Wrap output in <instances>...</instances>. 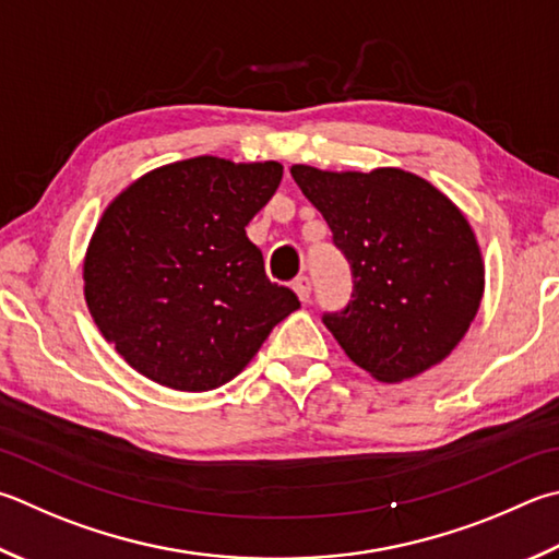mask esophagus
Listing matches in <instances>:
<instances>
[{
	"instance_id": "obj_1",
	"label": "esophagus",
	"mask_w": 559,
	"mask_h": 559,
	"mask_svg": "<svg viewBox=\"0 0 559 559\" xmlns=\"http://www.w3.org/2000/svg\"><path fill=\"white\" fill-rule=\"evenodd\" d=\"M293 290L298 293V298H300L302 302H308V300H310V290H312L310 278H308V276H298L296 281H293Z\"/></svg>"
}]
</instances>
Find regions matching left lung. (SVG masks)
Instances as JSON below:
<instances>
[{
	"label": "left lung",
	"mask_w": 559,
	"mask_h": 559,
	"mask_svg": "<svg viewBox=\"0 0 559 559\" xmlns=\"http://www.w3.org/2000/svg\"><path fill=\"white\" fill-rule=\"evenodd\" d=\"M352 271V300L322 312L334 340L379 381L418 377L469 330L484 263L469 222L428 180L401 168L330 174L293 166Z\"/></svg>",
	"instance_id": "8db88e82"
}]
</instances>
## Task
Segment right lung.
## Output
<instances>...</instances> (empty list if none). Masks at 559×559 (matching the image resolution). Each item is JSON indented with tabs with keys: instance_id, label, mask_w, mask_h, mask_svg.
I'll list each match as a JSON object with an SVG mask.
<instances>
[{
	"instance_id": "right-lung-1",
	"label": "right lung",
	"mask_w": 559,
	"mask_h": 559,
	"mask_svg": "<svg viewBox=\"0 0 559 559\" xmlns=\"http://www.w3.org/2000/svg\"><path fill=\"white\" fill-rule=\"evenodd\" d=\"M283 166L200 156L139 178L105 210L85 259V300L139 373L210 391L247 367L300 308L247 237Z\"/></svg>"
}]
</instances>
